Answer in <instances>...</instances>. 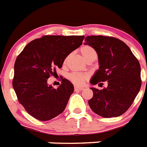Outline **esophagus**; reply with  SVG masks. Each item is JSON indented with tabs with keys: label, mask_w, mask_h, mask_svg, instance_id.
<instances>
[{
	"label": "esophagus",
	"mask_w": 147,
	"mask_h": 147,
	"mask_svg": "<svg viewBox=\"0 0 147 147\" xmlns=\"http://www.w3.org/2000/svg\"><path fill=\"white\" fill-rule=\"evenodd\" d=\"M84 90L83 87H80V86H74V90L75 91H82Z\"/></svg>",
	"instance_id": "obj_1"
}]
</instances>
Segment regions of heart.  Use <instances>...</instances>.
Returning a JSON list of instances; mask_svg holds the SVG:
<instances>
[{
    "mask_svg": "<svg viewBox=\"0 0 147 147\" xmlns=\"http://www.w3.org/2000/svg\"><path fill=\"white\" fill-rule=\"evenodd\" d=\"M81 54L83 55V57L85 58L86 61H88L90 58H92V57H96V52L95 51V49L92 48L90 45H84V46L81 47L80 49ZM68 57H67L64 61V63H66L67 61ZM87 74H83V73H79V72H74L71 73L69 76L68 78L75 85H83L86 80L88 79Z\"/></svg>",
    "mask_w": 147,
    "mask_h": 147,
    "instance_id": "b5f03b06",
    "label": "heart"
}]
</instances>
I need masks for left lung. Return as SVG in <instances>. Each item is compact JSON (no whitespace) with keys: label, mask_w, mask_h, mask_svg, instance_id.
<instances>
[{"label":"left lung","mask_w":147,"mask_h":147,"mask_svg":"<svg viewBox=\"0 0 147 147\" xmlns=\"http://www.w3.org/2000/svg\"><path fill=\"white\" fill-rule=\"evenodd\" d=\"M84 45L93 48L98 57L99 68L90 83L96 85L108 82V86L102 90L91 88L93 96L89 105L103 118L121 115L132 105L141 87L138 60L124 42L111 36H87Z\"/></svg>","instance_id":"1"}]
</instances>
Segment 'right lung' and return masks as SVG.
Listing matches in <instances>:
<instances>
[{
    "instance_id": "right-lung-1",
    "label": "right lung",
    "mask_w": 147,
    "mask_h": 147,
    "mask_svg": "<svg viewBox=\"0 0 147 147\" xmlns=\"http://www.w3.org/2000/svg\"><path fill=\"white\" fill-rule=\"evenodd\" d=\"M84 38L44 36L29 42L16 57L13 87L19 102L33 118L49 121L64 111L74 86L62 79L58 88L54 89L47 82L57 68H61L67 55L80 46Z\"/></svg>"
}]
</instances>
